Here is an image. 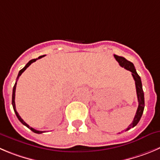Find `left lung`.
Wrapping results in <instances>:
<instances>
[{"instance_id":"1","label":"left lung","mask_w":160,"mask_h":160,"mask_svg":"<svg viewBox=\"0 0 160 160\" xmlns=\"http://www.w3.org/2000/svg\"><path fill=\"white\" fill-rule=\"evenodd\" d=\"M114 58H115L116 61L119 63V65L122 67L125 68V69L129 70L132 72V76L133 77L134 80H135V84H136V89H137V99H138V107H137V113H136V115L134 117L133 121H132V123L128 126V128L125 129V131H128L131 129V128H133L134 126L137 125V123L139 122V121L141 120V118L143 114V112H144V92H143L142 88V83H141V77H139V75L137 74V71H136V68L134 67L133 64L132 62H129L128 60L125 59L123 57L118 56V55H114ZM120 133V132H119Z\"/></svg>"}]
</instances>
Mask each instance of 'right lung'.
Returning <instances> with one entry per match:
<instances>
[{
  "label": "right lung",
  "mask_w": 160,
  "mask_h": 160,
  "mask_svg": "<svg viewBox=\"0 0 160 160\" xmlns=\"http://www.w3.org/2000/svg\"><path fill=\"white\" fill-rule=\"evenodd\" d=\"M44 56H46V55H42V56H40V57H38V58H36V59H32V60H31V61H30V62H28V63L27 64V65H25V66L23 67V68H22V69L20 70V71L19 72V74H18V76H17V78H16V83H15L14 87H13V90H12V104L13 110H14L15 113H16V117H17V118L19 119V122H21V123L23 124V125H24L25 126H27V127H28V129H31V130L32 131V132H35V133H38V134H40V133H42V132H44V131H38V130H36V129H33V128L30 127L29 125H28V124H27L26 122H25L24 121H23V119L21 118V117H20V116L19 115V114H18V112L16 111V103H15V95H16V94H15V93H16V83H17V80H18V79H19V77H20V76H21V74H22V73H23V72H24L25 70L27 69V68H28V67H29L30 65H31V63H33V62H36V60L39 59V58H43V57H44Z\"/></svg>",
  "instance_id": "obj_1"
}]
</instances>
